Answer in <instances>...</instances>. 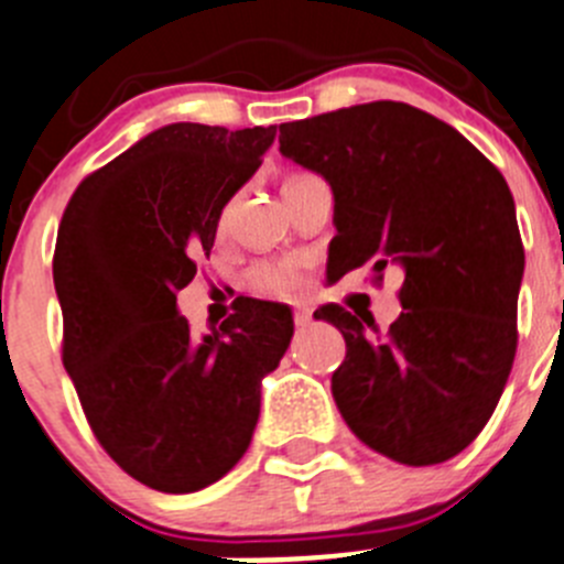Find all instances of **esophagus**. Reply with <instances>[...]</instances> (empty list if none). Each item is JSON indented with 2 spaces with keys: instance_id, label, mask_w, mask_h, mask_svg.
Wrapping results in <instances>:
<instances>
[{
  "instance_id": "1",
  "label": "esophagus",
  "mask_w": 564,
  "mask_h": 564,
  "mask_svg": "<svg viewBox=\"0 0 564 564\" xmlns=\"http://www.w3.org/2000/svg\"><path fill=\"white\" fill-rule=\"evenodd\" d=\"M310 322H313V313H310L307 307H302V310H296V313H293V324H296V327H307Z\"/></svg>"
}]
</instances>
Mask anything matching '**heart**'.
Here are the masks:
<instances>
[{"label": "heart", "instance_id": "heart-1", "mask_svg": "<svg viewBox=\"0 0 564 564\" xmlns=\"http://www.w3.org/2000/svg\"><path fill=\"white\" fill-rule=\"evenodd\" d=\"M313 178V175H291L285 184H296V181ZM248 288L254 293L273 299H299L307 285V276H304V268L296 260H276V262H257L251 271L246 273Z\"/></svg>", "mask_w": 564, "mask_h": 564}]
</instances>
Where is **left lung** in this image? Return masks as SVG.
I'll return each instance as SVG.
<instances>
[{"mask_svg":"<svg viewBox=\"0 0 564 564\" xmlns=\"http://www.w3.org/2000/svg\"><path fill=\"white\" fill-rule=\"evenodd\" d=\"M279 151L335 195L329 268L397 265L402 313L375 318L324 304L346 358L333 397L349 431L408 467L442 464L492 416L518 352L523 279L514 198L456 128L408 102L377 100L279 126Z\"/></svg>","mask_w":564,"mask_h":564,"instance_id":"1","label":"left lung"}]
</instances>
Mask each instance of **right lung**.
Masks as SVG:
<instances>
[{
	"label": "right lung",
	"instance_id": "1",
	"mask_svg": "<svg viewBox=\"0 0 564 564\" xmlns=\"http://www.w3.org/2000/svg\"><path fill=\"white\" fill-rule=\"evenodd\" d=\"M273 137L276 126H164L86 175L61 218L64 366L102 451L159 492H198L240 462L262 377L291 346L285 304L248 299L204 338L175 307Z\"/></svg>",
	"mask_w": 564,
	"mask_h": 564
}]
</instances>
